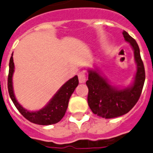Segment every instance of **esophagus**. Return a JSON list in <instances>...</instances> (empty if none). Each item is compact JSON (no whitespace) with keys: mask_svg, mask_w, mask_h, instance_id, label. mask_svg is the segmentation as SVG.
<instances>
[{"mask_svg":"<svg viewBox=\"0 0 153 153\" xmlns=\"http://www.w3.org/2000/svg\"><path fill=\"white\" fill-rule=\"evenodd\" d=\"M86 74H85V71H80L79 74V80L80 83H84L86 81Z\"/></svg>","mask_w":153,"mask_h":153,"instance_id":"1","label":"esophagus"}]
</instances>
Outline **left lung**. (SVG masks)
Instances as JSON below:
<instances>
[{"label":"left lung","mask_w":153,"mask_h":153,"mask_svg":"<svg viewBox=\"0 0 153 153\" xmlns=\"http://www.w3.org/2000/svg\"><path fill=\"white\" fill-rule=\"evenodd\" d=\"M123 36L125 41L131 46L137 64V72L131 86L125 88L112 86L96 71H88V104L93 114L106 119L122 116L134 107L139 100L146 79L138 43L126 31L123 32Z\"/></svg>","instance_id":"1"}]
</instances>
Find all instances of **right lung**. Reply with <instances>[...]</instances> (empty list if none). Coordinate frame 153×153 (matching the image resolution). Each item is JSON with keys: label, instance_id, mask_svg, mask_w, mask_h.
<instances>
[{"label": "right lung", "instance_id": "add662e5", "mask_svg": "<svg viewBox=\"0 0 153 153\" xmlns=\"http://www.w3.org/2000/svg\"><path fill=\"white\" fill-rule=\"evenodd\" d=\"M13 53L11 54L9 62V73L7 78V88H8L9 96L11 100L15 104V107L18 109L25 119L30 122L39 125H50L59 122L65 116L68 106L69 99L74 92V89L79 85L78 76L75 75L72 79H69L66 83L63 85L60 88L57 93L53 96L51 101L47 103L46 106L38 111H28L23 108L18 102L15 99L12 85V76H13L15 65L13 61Z\"/></svg>", "mask_w": 153, "mask_h": 153}]
</instances>
